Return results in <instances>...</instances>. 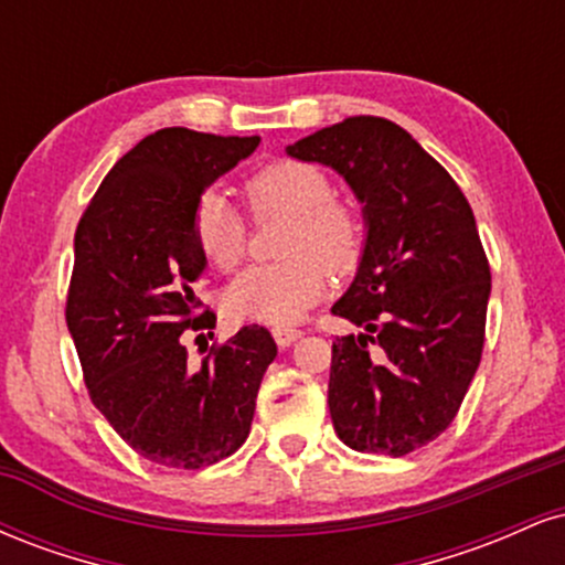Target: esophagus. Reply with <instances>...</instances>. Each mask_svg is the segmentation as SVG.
I'll return each mask as SVG.
<instances>
[{
    "mask_svg": "<svg viewBox=\"0 0 565 565\" xmlns=\"http://www.w3.org/2000/svg\"><path fill=\"white\" fill-rule=\"evenodd\" d=\"M302 337L300 329H289V327H278L274 329V340L278 348H289L291 342H297Z\"/></svg>",
    "mask_w": 565,
    "mask_h": 565,
    "instance_id": "esophagus-1",
    "label": "esophagus"
}]
</instances>
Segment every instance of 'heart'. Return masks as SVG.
Masks as SVG:
<instances>
[{
    "instance_id": "obj_1",
    "label": "heart",
    "mask_w": 565,
    "mask_h": 565,
    "mask_svg": "<svg viewBox=\"0 0 565 565\" xmlns=\"http://www.w3.org/2000/svg\"><path fill=\"white\" fill-rule=\"evenodd\" d=\"M255 215H289L281 255L289 260L255 265L225 291V310L238 321L289 327L327 291V270L348 274L364 246V225L353 206L334 199L327 172L308 161L281 159L246 180ZM193 242L204 260L233 270L244 257L246 231L223 193H204L193 212Z\"/></svg>"
}]
</instances>
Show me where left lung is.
<instances>
[{
	"mask_svg": "<svg viewBox=\"0 0 565 565\" xmlns=\"http://www.w3.org/2000/svg\"><path fill=\"white\" fill-rule=\"evenodd\" d=\"M287 153L332 167L364 212L359 268L332 305L364 327L332 342L334 433L404 457L451 425L481 364L491 274L476 217L451 174L380 116H350Z\"/></svg>",
	"mask_w": 565,
	"mask_h": 565,
	"instance_id": "8db88e82",
	"label": "left lung"
}]
</instances>
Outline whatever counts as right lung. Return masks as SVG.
<instances>
[{
	"mask_svg": "<svg viewBox=\"0 0 565 565\" xmlns=\"http://www.w3.org/2000/svg\"><path fill=\"white\" fill-rule=\"evenodd\" d=\"M260 138L164 127L127 151L89 201L74 236L66 323L97 412L148 462L199 470L249 436L268 329L244 327L188 364L180 334L215 323L196 316L193 284L206 260L193 242L204 191L255 153Z\"/></svg>",
	"mask_w": 565,
	"mask_h": 565,
	"instance_id": "obj_1",
	"label": "right lung"
}]
</instances>
